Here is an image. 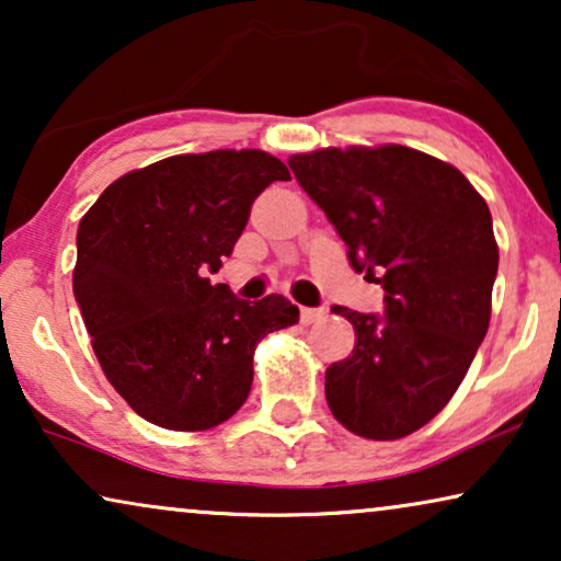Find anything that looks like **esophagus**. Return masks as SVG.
<instances>
[{
    "mask_svg": "<svg viewBox=\"0 0 561 561\" xmlns=\"http://www.w3.org/2000/svg\"><path fill=\"white\" fill-rule=\"evenodd\" d=\"M324 317V311L321 309H309V306H304L301 309V324H313V321Z\"/></svg>",
    "mask_w": 561,
    "mask_h": 561,
    "instance_id": "obj_1",
    "label": "esophagus"
}]
</instances>
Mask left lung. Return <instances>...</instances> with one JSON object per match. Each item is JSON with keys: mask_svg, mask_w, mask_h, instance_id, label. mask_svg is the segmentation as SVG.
Returning <instances> with one entry per match:
<instances>
[{"mask_svg": "<svg viewBox=\"0 0 561 561\" xmlns=\"http://www.w3.org/2000/svg\"><path fill=\"white\" fill-rule=\"evenodd\" d=\"M288 165L352 267L386 290L382 313L334 306L357 342L327 367L329 409L352 434L401 439L449 403L485 340L497 275L485 198L457 168L403 145L304 152Z\"/></svg>", "mask_w": 561, "mask_h": 561, "instance_id": "8db88e82", "label": "left lung"}]
</instances>
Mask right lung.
<instances>
[{
	"label": "right lung",
	"instance_id": "right-lung-1",
	"mask_svg": "<svg viewBox=\"0 0 561 561\" xmlns=\"http://www.w3.org/2000/svg\"><path fill=\"white\" fill-rule=\"evenodd\" d=\"M288 168L263 150L158 160L114 181L76 234L73 296L99 365L150 424L204 432L248 401L252 352L294 327L283 296L242 301L209 275Z\"/></svg>",
	"mask_w": 561,
	"mask_h": 561
}]
</instances>
